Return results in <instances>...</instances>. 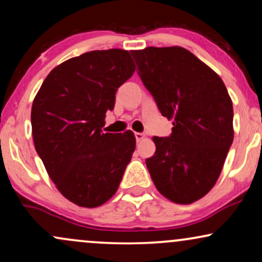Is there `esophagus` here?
<instances>
[{
  "mask_svg": "<svg viewBox=\"0 0 262 262\" xmlns=\"http://www.w3.org/2000/svg\"><path fill=\"white\" fill-rule=\"evenodd\" d=\"M144 137H145V135L143 133H135V139H137V141H141L144 139Z\"/></svg>",
  "mask_w": 262,
  "mask_h": 262,
  "instance_id": "1",
  "label": "esophagus"
}]
</instances>
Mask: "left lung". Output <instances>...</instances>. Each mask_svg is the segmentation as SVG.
I'll return each mask as SVG.
<instances>
[{
  "instance_id": "8db88e82",
  "label": "left lung",
  "mask_w": 262,
  "mask_h": 262,
  "mask_svg": "<svg viewBox=\"0 0 262 262\" xmlns=\"http://www.w3.org/2000/svg\"><path fill=\"white\" fill-rule=\"evenodd\" d=\"M130 53L160 113L173 121L170 137L152 138L156 151L145 161L152 182L172 202H196L215 185L233 143V103L227 87L181 47Z\"/></svg>"
}]
</instances>
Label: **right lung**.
<instances>
[{
	"mask_svg": "<svg viewBox=\"0 0 262 262\" xmlns=\"http://www.w3.org/2000/svg\"><path fill=\"white\" fill-rule=\"evenodd\" d=\"M135 71L127 50H95L50 71L32 106V134L39 158L60 193L95 208L118 189L135 150L132 130L103 133L116 92Z\"/></svg>",
	"mask_w": 262,
	"mask_h": 262,
	"instance_id": "1",
	"label": "right lung"
}]
</instances>
